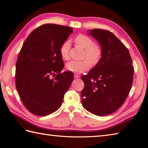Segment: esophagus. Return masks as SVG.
Wrapping results in <instances>:
<instances>
[{
    "mask_svg": "<svg viewBox=\"0 0 148 148\" xmlns=\"http://www.w3.org/2000/svg\"><path fill=\"white\" fill-rule=\"evenodd\" d=\"M74 78H80V76L78 74H75L74 75Z\"/></svg>",
    "mask_w": 148,
    "mask_h": 148,
    "instance_id": "1",
    "label": "esophagus"
}]
</instances>
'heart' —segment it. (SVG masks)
<instances>
[{
    "instance_id": "b5f03b06",
    "label": "heart",
    "mask_w": 148,
    "mask_h": 148,
    "mask_svg": "<svg viewBox=\"0 0 148 148\" xmlns=\"http://www.w3.org/2000/svg\"><path fill=\"white\" fill-rule=\"evenodd\" d=\"M75 42L79 47L84 49L83 58L82 61H71L66 64V69L71 72L81 73L88 70L91 66V64L96 65L101 59L102 50L100 46L94 44L93 40L86 35L78 34L75 38ZM70 42L69 41L64 42L60 48L61 57L64 60L69 59V50ZM91 63H90V62Z\"/></svg>"
}]
</instances>
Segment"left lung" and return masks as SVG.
Listing matches in <instances>:
<instances>
[{
	"label": "left lung",
	"mask_w": 148,
	"mask_h": 148,
	"mask_svg": "<svg viewBox=\"0 0 148 148\" xmlns=\"http://www.w3.org/2000/svg\"><path fill=\"white\" fill-rule=\"evenodd\" d=\"M100 44V61L82 79L84 108L98 116L112 114L123 104L130 91L134 73L128 49L111 32L101 29L88 30Z\"/></svg>",
	"instance_id": "obj_1"
}]
</instances>
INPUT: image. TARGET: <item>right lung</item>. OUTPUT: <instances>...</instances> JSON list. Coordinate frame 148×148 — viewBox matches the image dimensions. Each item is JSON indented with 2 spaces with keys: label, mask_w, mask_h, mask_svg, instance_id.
Masks as SVG:
<instances>
[{
  "label": "right lung",
  "mask_w": 148,
  "mask_h": 148,
  "mask_svg": "<svg viewBox=\"0 0 148 148\" xmlns=\"http://www.w3.org/2000/svg\"><path fill=\"white\" fill-rule=\"evenodd\" d=\"M73 32L68 26L43 25L32 31L23 44L16 63L15 84L22 102L31 113L46 116L62 106L73 74L60 73L64 63L60 48Z\"/></svg>",
  "instance_id": "right-lung-1"
}]
</instances>
